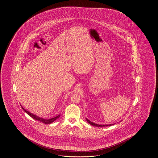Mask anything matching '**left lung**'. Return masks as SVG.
<instances>
[{
  "label": "left lung",
  "mask_w": 158,
  "mask_h": 158,
  "mask_svg": "<svg viewBox=\"0 0 158 158\" xmlns=\"http://www.w3.org/2000/svg\"><path fill=\"white\" fill-rule=\"evenodd\" d=\"M86 120H87V122L89 123V124H90L91 125H93V126H95V127H108V126H111V125H113L114 124H109V125H99L97 124H95L94 123H92L91 121H90V120H89L88 119H86Z\"/></svg>",
  "instance_id": "obj_1"
}]
</instances>
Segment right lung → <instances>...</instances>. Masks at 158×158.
Masks as SVG:
<instances>
[{
	"label": "right lung",
	"instance_id": "add662e5",
	"mask_svg": "<svg viewBox=\"0 0 158 158\" xmlns=\"http://www.w3.org/2000/svg\"><path fill=\"white\" fill-rule=\"evenodd\" d=\"M22 108H23V110H24L26 113H27V114H29V116H30L31 118H34V120H38V121H40L41 123H43L44 124H51V123H53L54 121H55L57 118H59L60 117V114L59 115H58L57 116H56V117H55V118H50V119H44V118H40V117H38L36 115H34V114H32L31 113H30L29 112H28V111H27V110H25V109H24V108L23 107H21Z\"/></svg>",
	"mask_w": 158,
	"mask_h": 158
}]
</instances>
